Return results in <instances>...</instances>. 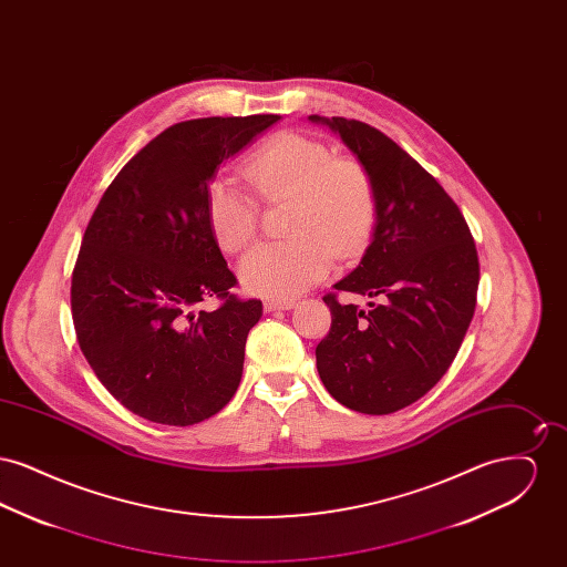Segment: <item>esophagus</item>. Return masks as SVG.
I'll use <instances>...</instances> for the list:
<instances>
[{"mask_svg": "<svg viewBox=\"0 0 567 567\" xmlns=\"http://www.w3.org/2000/svg\"><path fill=\"white\" fill-rule=\"evenodd\" d=\"M296 308V299H268L264 303L266 312H274V310H291Z\"/></svg>", "mask_w": 567, "mask_h": 567, "instance_id": "1", "label": "esophagus"}]
</instances>
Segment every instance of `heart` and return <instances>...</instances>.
<instances>
[{
    "instance_id": "b5f03b06",
    "label": "heart",
    "mask_w": 567,
    "mask_h": 567,
    "mask_svg": "<svg viewBox=\"0 0 567 567\" xmlns=\"http://www.w3.org/2000/svg\"><path fill=\"white\" fill-rule=\"evenodd\" d=\"M244 174L264 199H291V238L261 244L240 264L248 293L299 296L323 280L333 255L349 259L370 238L377 218L374 181L357 159L331 157L323 142L293 132L274 135L248 159ZM206 215L225 252H240L257 238V204L229 178L208 187Z\"/></svg>"
}]
</instances>
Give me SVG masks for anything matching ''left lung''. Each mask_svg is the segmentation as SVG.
I'll list each match as a JSON object with an SVG mask.
<instances>
[{"label":"left lung","mask_w":567,"mask_h":567,"mask_svg":"<svg viewBox=\"0 0 567 567\" xmlns=\"http://www.w3.org/2000/svg\"><path fill=\"white\" fill-rule=\"evenodd\" d=\"M308 121L340 135L377 189L372 243L333 285L370 301L363 310L323 297L331 329L317 370L336 402L391 414L421 400L457 357L476 308L478 252L457 204L391 137L342 116Z\"/></svg>","instance_id":"1"}]
</instances>
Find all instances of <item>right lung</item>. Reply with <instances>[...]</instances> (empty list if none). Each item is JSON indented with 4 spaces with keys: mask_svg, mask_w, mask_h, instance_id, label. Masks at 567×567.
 Here are the masks:
<instances>
[{
    "mask_svg": "<svg viewBox=\"0 0 567 567\" xmlns=\"http://www.w3.org/2000/svg\"><path fill=\"white\" fill-rule=\"evenodd\" d=\"M278 114L210 116L167 127L112 181L91 216L72 274L82 354L137 416L187 427L238 391L259 299L229 293L206 215L218 165L264 134ZM218 296L215 311L199 309Z\"/></svg>",
    "mask_w": 567,
    "mask_h": 567,
    "instance_id": "add662e5",
    "label": "right lung"
}]
</instances>
